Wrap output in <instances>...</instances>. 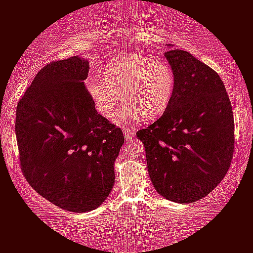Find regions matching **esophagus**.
<instances>
[{"mask_svg": "<svg viewBox=\"0 0 253 253\" xmlns=\"http://www.w3.org/2000/svg\"><path fill=\"white\" fill-rule=\"evenodd\" d=\"M136 131L135 130H124V138L126 139H131L132 137H135Z\"/></svg>", "mask_w": 253, "mask_h": 253, "instance_id": "obj_1", "label": "esophagus"}]
</instances>
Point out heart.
Returning a JSON list of instances; mask_svg holds the SVG:
<instances>
[{"instance_id":"b5f03b06","label":"heart","mask_w":253,"mask_h":253,"mask_svg":"<svg viewBox=\"0 0 253 253\" xmlns=\"http://www.w3.org/2000/svg\"><path fill=\"white\" fill-rule=\"evenodd\" d=\"M103 77L86 79V89L96 110L107 120L116 116L124 99L129 107L120 111L117 122L138 118L154 121L170 107L176 88V77L168 62L130 54L109 62Z\"/></svg>"}]
</instances>
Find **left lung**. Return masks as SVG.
Masks as SVG:
<instances>
[{"instance_id":"left-lung-1","label":"left lung","mask_w":253,"mask_h":253,"mask_svg":"<svg viewBox=\"0 0 253 253\" xmlns=\"http://www.w3.org/2000/svg\"><path fill=\"white\" fill-rule=\"evenodd\" d=\"M165 57L174 71L170 107L139 130L156 191L169 201L193 203L222 182L231 165L235 121L229 96L213 69L188 51Z\"/></svg>"}]
</instances>
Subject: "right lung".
I'll list each match as a JSON object with an SVG mask.
<instances>
[{
  "mask_svg": "<svg viewBox=\"0 0 253 253\" xmlns=\"http://www.w3.org/2000/svg\"><path fill=\"white\" fill-rule=\"evenodd\" d=\"M88 71V61L76 56L46 64L18 101L15 122L28 183L73 212L105 201L124 143L120 127L96 111L84 84Z\"/></svg>",
  "mask_w": 253,
  "mask_h": 253,
  "instance_id": "1",
  "label": "right lung"
}]
</instances>
